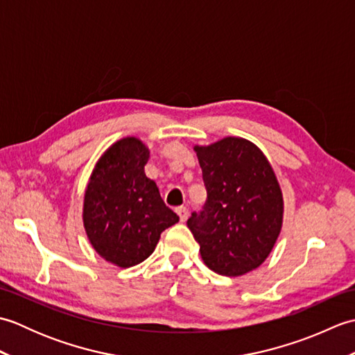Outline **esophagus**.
Instances as JSON below:
<instances>
[{
  "label": "esophagus",
  "instance_id": "34e87169",
  "mask_svg": "<svg viewBox=\"0 0 355 355\" xmlns=\"http://www.w3.org/2000/svg\"><path fill=\"white\" fill-rule=\"evenodd\" d=\"M175 212H177V215L180 216V221H182V223H184V221L187 220V216H189V212H187V209L183 207V206L177 207Z\"/></svg>",
  "mask_w": 355,
  "mask_h": 355
}]
</instances>
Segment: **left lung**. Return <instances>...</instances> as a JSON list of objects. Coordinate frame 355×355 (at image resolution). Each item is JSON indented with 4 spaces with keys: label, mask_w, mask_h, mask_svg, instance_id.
<instances>
[{
    "label": "left lung",
    "mask_w": 355,
    "mask_h": 355,
    "mask_svg": "<svg viewBox=\"0 0 355 355\" xmlns=\"http://www.w3.org/2000/svg\"><path fill=\"white\" fill-rule=\"evenodd\" d=\"M193 149L207 201L187 220V227L210 270L243 276L268 258L281 233V186L267 157L250 140L224 137Z\"/></svg>",
    "instance_id": "left-lung-1"
}]
</instances>
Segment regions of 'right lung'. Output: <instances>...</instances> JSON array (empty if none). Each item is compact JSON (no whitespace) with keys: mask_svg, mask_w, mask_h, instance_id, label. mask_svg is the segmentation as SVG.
I'll list each match as a JSON object with an SVG mask.
<instances>
[{"mask_svg":"<svg viewBox=\"0 0 355 355\" xmlns=\"http://www.w3.org/2000/svg\"><path fill=\"white\" fill-rule=\"evenodd\" d=\"M148 158L140 139H120L97 160L85 189L82 220L89 244L120 268L149 258L162 232L178 223L146 177Z\"/></svg>","mask_w":355,"mask_h":355,"instance_id":"add662e5","label":"right lung"}]
</instances>
